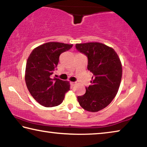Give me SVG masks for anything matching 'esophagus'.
<instances>
[{
  "label": "esophagus",
  "instance_id": "esophagus-1",
  "mask_svg": "<svg viewBox=\"0 0 147 147\" xmlns=\"http://www.w3.org/2000/svg\"><path fill=\"white\" fill-rule=\"evenodd\" d=\"M76 84V82H70V84L72 86H74Z\"/></svg>",
  "mask_w": 147,
  "mask_h": 147
}]
</instances>
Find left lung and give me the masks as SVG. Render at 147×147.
<instances>
[{"mask_svg": "<svg viewBox=\"0 0 147 147\" xmlns=\"http://www.w3.org/2000/svg\"><path fill=\"white\" fill-rule=\"evenodd\" d=\"M76 49L88 57V69L93 73L91 84L77 98L82 108L96 112L108 106L117 93L123 71L120 59L112 48L100 43L76 44Z\"/></svg>", "mask_w": 147, "mask_h": 147, "instance_id": "8db88e82", "label": "left lung"}]
</instances>
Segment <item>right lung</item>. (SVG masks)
<instances>
[{
  "label": "right lung",
  "mask_w": 147,
  "mask_h": 147,
  "mask_svg": "<svg viewBox=\"0 0 147 147\" xmlns=\"http://www.w3.org/2000/svg\"><path fill=\"white\" fill-rule=\"evenodd\" d=\"M73 45L49 42L34 49L26 61L25 82L31 95L45 107H53L63 102L65 94L70 89L69 82L51 75L56 70L61 53Z\"/></svg>",
  "instance_id": "obj_1"
}]
</instances>
